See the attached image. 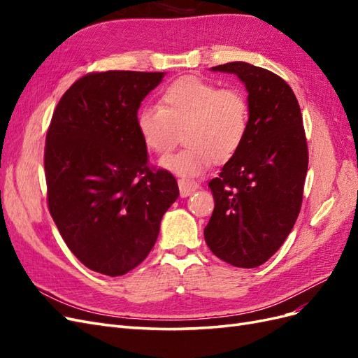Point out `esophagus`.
<instances>
[{
    "label": "esophagus",
    "instance_id": "esophagus-1",
    "mask_svg": "<svg viewBox=\"0 0 358 358\" xmlns=\"http://www.w3.org/2000/svg\"><path fill=\"white\" fill-rule=\"evenodd\" d=\"M199 189V183L189 180V179H179V191L180 197H189Z\"/></svg>",
    "mask_w": 358,
    "mask_h": 358
}]
</instances>
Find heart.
<instances>
[{"mask_svg": "<svg viewBox=\"0 0 358 358\" xmlns=\"http://www.w3.org/2000/svg\"><path fill=\"white\" fill-rule=\"evenodd\" d=\"M249 104L239 90H220L197 78H182L162 91L159 106H143L136 128L145 148L155 155L173 149L183 131L185 149L159 161L182 178H197L215 162L231 159L245 142Z\"/></svg>", "mask_w": 358, "mask_h": 358, "instance_id": "heart-1", "label": "heart"}]
</instances>
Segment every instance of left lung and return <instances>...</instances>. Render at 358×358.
I'll list each match as a JSON object with an SVG mask.
<instances>
[{
    "label": "left lung",
    "mask_w": 358,
    "mask_h": 358,
    "mask_svg": "<svg viewBox=\"0 0 358 358\" xmlns=\"http://www.w3.org/2000/svg\"><path fill=\"white\" fill-rule=\"evenodd\" d=\"M210 71L245 85L249 127L237 154L209 182L215 209L204 241L222 262L242 268L266 263L282 246L301 208L308 145L300 106L289 85L248 62Z\"/></svg>",
    "instance_id": "8db88e82"
}]
</instances>
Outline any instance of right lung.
Instances as JSON below:
<instances>
[{"label":"right lung","instance_id":"right-lung-1","mask_svg":"<svg viewBox=\"0 0 358 358\" xmlns=\"http://www.w3.org/2000/svg\"><path fill=\"white\" fill-rule=\"evenodd\" d=\"M166 73L86 74L62 95L46 136L48 203L79 262L121 276L149 255L179 197L167 170L148 167L136 128L145 96Z\"/></svg>","mask_w":358,"mask_h":358}]
</instances>
